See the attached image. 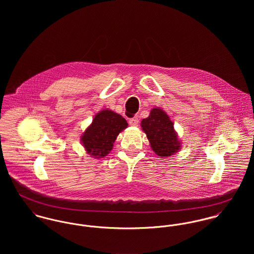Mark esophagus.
I'll return each instance as SVG.
<instances>
[{
	"label": "esophagus",
	"mask_w": 254,
	"mask_h": 254,
	"mask_svg": "<svg viewBox=\"0 0 254 254\" xmlns=\"http://www.w3.org/2000/svg\"><path fill=\"white\" fill-rule=\"evenodd\" d=\"M129 124L131 125V126H138V124H139V119H138V117H132V118H130L129 119Z\"/></svg>",
	"instance_id": "esophagus-1"
}]
</instances>
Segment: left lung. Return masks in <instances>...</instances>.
I'll return each mask as SVG.
<instances>
[{
    "instance_id": "obj_1",
    "label": "left lung",
    "mask_w": 254,
    "mask_h": 254,
    "mask_svg": "<svg viewBox=\"0 0 254 254\" xmlns=\"http://www.w3.org/2000/svg\"><path fill=\"white\" fill-rule=\"evenodd\" d=\"M141 126L151 149L158 156H170L180 149L181 142L174 130V123L164 110L151 109L148 117L142 120Z\"/></svg>"
}]
</instances>
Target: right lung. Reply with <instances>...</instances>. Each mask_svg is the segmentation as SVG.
I'll list each match as a JSON object with an SVG mask.
<instances>
[{"mask_svg": "<svg viewBox=\"0 0 254 254\" xmlns=\"http://www.w3.org/2000/svg\"><path fill=\"white\" fill-rule=\"evenodd\" d=\"M128 126L120 114L103 109L93 119L92 124L81 136V143L88 154L101 158L109 154L117 136Z\"/></svg>", "mask_w": 254, "mask_h": 254, "instance_id": "obj_1", "label": "right lung"}]
</instances>
